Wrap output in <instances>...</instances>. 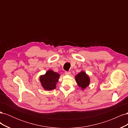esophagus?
Listing matches in <instances>:
<instances>
[{
  "mask_svg": "<svg viewBox=\"0 0 128 128\" xmlns=\"http://www.w3.org/2000/svg\"><path fill=\"white\" fill-rule=\"evenodd\" d=\"M64 73L66 75H70V74H71L70 72H67V71H66Z\"/></svg>",
  "mask_w": 128,
  "mask_h": 128,
  "instance_id": "1",
  "label": "esophagus"
}]
</instances>
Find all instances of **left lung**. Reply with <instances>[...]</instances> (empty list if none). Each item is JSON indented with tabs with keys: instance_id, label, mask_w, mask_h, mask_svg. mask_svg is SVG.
<instances>
[{
	"instance_id": "8db88e82",
	"label": "left lung",
	"mask_w": 128,
	"mask_h": 128,
	"mask_svg": "<svg viewBox=\"0 0 128 128\" xmlns=\"http://www.w3.org/2000/svg\"><path fill=\"white\" fill-rule=\"evenodd\" d=\"M75 80L77 85L82 90H84V88L88 86L90 82V80L88 76L84 71H81L76 75Z\"/></svg>"
}]
</instances>
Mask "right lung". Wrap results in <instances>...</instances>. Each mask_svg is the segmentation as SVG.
Returning a JSON list of instances; mask_svg holds the SVG:
<instances>
[{
	"instance_id": "1",
	"label": "right lung",
	"mask_w": 128,
	"mask_h": 128,
	"mask_svg": "<svg viewBox=\"0 0 128 128\" xmlns=\"http://www.w3.org/2000/svg\"><path fill=\"white\" fill-rule=\"evenodd\" d=\"M60 77L59 74L49 70L46 72L45 74L41 75L40 80L42 86L45 90L51 91L56 88V84Z\"/></svg>"
}]
</instances>
